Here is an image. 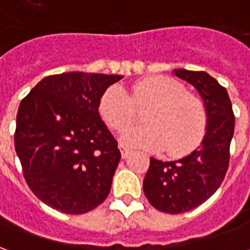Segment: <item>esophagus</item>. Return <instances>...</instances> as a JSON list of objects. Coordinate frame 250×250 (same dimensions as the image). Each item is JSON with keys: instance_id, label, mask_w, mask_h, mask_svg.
<instances>
[{"instance_id": "esophagus-1", "label": "esophagus", "mask_w": 250, "mask_h": 250, "mask_svg": "<svg viewBox=\"0 0 250 250\" xmlns=\"http://www.w3.org/2000/svg\"><path fill=\"white\" fill-rule=\"evenodd\" d=\"M119 148H120V152H122V158H125V159L131 154V150H128L127 147L119 146Z\"/></svg>"}]
</instances>
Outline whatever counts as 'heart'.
Wrapping results in <instances>:
<instances>
[{"instance_id":"obj_1","label":"heart","mask_w":250,"mask_h":250,"mask_svg":"<svg viewBox=\"0 0 250 250\" xmlns=\"http://www.w3.org/2000/svg\"><path fill=\"white\" fill-rule=\"evenodd\" d=\"M145 108L146 125H130L120 134L125 146L146 150H166L171 157H184L202 142L208 125L204 102L186 91L184 84L167 76H150L132 85L131 96L119 85L102 95L99 111L105 123L120 130Z\"/></svg>"}]
</instances>
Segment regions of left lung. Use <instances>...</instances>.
<instances>
[{
	"label": "left lung",
	"mask_w": 250,
	"mask_h": 250,
	"mask_svg": "<svg viewBox=\"0 0 250 250\" xmlns=\"http://www.w3.org/2000/svg\"><path fill=\"white\" fill-rule=\"evenodd\" d=\"M173 73L199 93L208 114L206 132L201 146L178 161L150 158L143 191L155 209L179 214L195 209L222 184L229 166L234 115L226 89L209 73L188 69H174Z\"/></svg>",
	"instance_id": "left-lung-1"
}]
</instances>
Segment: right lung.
<instances>
[{
	"label": "right lung",
	"instance_id": "add662e5",
	"mask_svg": "<svg viewBox=\"0 0 250 250\" xmlns=\"http://www.w3.org/2000/svg\"><path fill=\"white\" fill-rule=\"evenodd\" d=\"M122 77L64 72L44 77L20 103L16 152L32 191L52 209L83 214L107 198L122 155L99 102Z\"/></svg>",
	"mask_w": 250,
	"mask_h": 250
}]
</instances>
